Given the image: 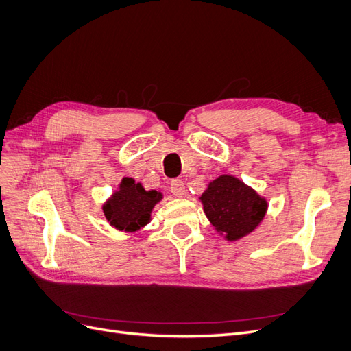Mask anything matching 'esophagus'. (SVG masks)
Returning a JSON list of instances; mask_svg holds the SVG:
<instances>
[{
  "mask_svg": "<svg viewBox=\"0 0 351 351\" xmlns=\"http://www.w3.org/2000/svg\"><path fill=\"white\" fill-rule=\"evenodd\" d=\"M171 192L176 197H182L185 193V184L180 179L171 180Z\"/></svg>",
  "mask_w": 351,
  "mask_h": 351,
  "instance_id": "obj_1",
  "label": "esophagus"
}]
</instances>
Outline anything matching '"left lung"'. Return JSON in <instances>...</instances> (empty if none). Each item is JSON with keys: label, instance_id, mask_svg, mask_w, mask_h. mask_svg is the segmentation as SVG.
Masks as SVG:
<instances>
[{"label": "left lung", "instance_id": "8db88e82", "mask_svg": "<svg viewBox=\"0 0 351 351\" xmlns=\"http://www.w3.org/2000/svg\"><path fill=\"white\" fill-rule=\"evenodd\" d=\"M204 213L227 240H239L262 221L267 202L234 176L223 175L201 195Z\"/></svg>", "mask_w": 351, "mask_h": 351}]
</instances>
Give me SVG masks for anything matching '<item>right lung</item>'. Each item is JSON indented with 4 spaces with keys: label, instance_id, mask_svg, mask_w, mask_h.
Wrapping results in <instances>:
<instances>
[{
    "label": "right lung",
    "instance_id": "obj_1",
    "mask_svg": "<svg viewBox=\"0 0 351 351\" xmlns=\"http://www.w3.org/2000/svg\"><path fill=\"white\" fill-rule=\"evenodd\" d=\"M160 199V192L146 191L134 179L124 178L120 189L104 205V214L117 230L137 231L150 221L153 206Z\"/></svg>",
    "mask_w": 351,
    "mask_h": 351
}]
</instances>
